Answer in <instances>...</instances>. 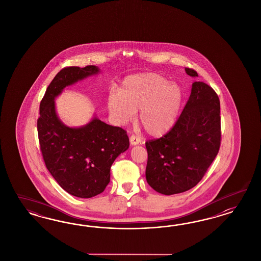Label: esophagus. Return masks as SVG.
Returning a JSON list of instances; mask_svg holds the SVG:
<instances>
[{"label": "esophagus", "instance_id": "obj_1", "mask_svg": "<svg viewBox=\"0 0 261 261\" xmlns=\"http://www.w3.org/2000/svg\"><path fill=\"white\" fill-rule=\"evenodd\" d=\"M141 142V140L138 138V137H136L134 135H132L131 137H130V143H131V145H137V144H139Z\"/></svg>", "mask_w": 261, "mask_h": 261}]
</instances>
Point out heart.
<instances>
[{
	"instance_id": "b5f03b06",
	"label": "heart",
	"mask_w": 261,
	"mask_h": 261,
	"mask_svg": "<svg viewBox=\"0 0 261 261\" xmlns=\"http://www.w3.org/2000/svg\"><path fill=\"white\" fill-rule=\"evenodd\" d=\"M180 86L156 72L130 75L121 83L119 92H111L107 106L116 124L123 125L139 120L152 137L166 134L174 125L182 104Z\"/></svg>"
}]
</instances>
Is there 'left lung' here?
<instances>
[{"label":"left lung","mask_w":261,"mask_h":261,"mask_svg":"<svg viewBox=\"0 0 261 261\" xmlns=\"http://www.w3.org/2000/svg\"><path fill=\"white\" fill-rule=\"evenodd\" d=\"M185 70L190 76H198L194 70ZM220 119V101L214 89L202 81L193 82L190 98L172 129L145 142V177L153 190L172 195L202 180L219 151Z\"/></svg>","instance_id":"8db88e82"}]
</instances>
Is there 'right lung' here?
I'll return each mask as SVG.
<instances>
[{
    "label": "right lung",
    "mask_w": 261,
    "mask_h": 261,
    "mask_svg": "<svg viewBox=\"0 0 261 261\" xmlns=\"http://www.w3.org/2000/svg\"><path fill=\"white\" fill-rule=\"evenodd\" d=\"M99 72L96 66L64 68L40 103L37 130L45 165L59 186L75 197L101 193L110 182L114 161L129 148L126 131L120 127L95 116L83 126H67L57 116L55 100L64 89Z\"/></svg>",
    "instance_id": "1"
}]
</instances>
